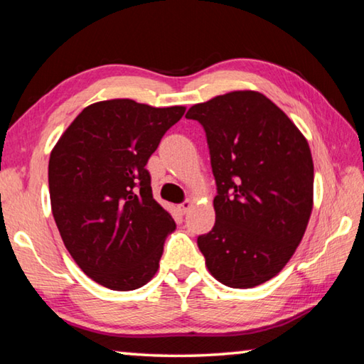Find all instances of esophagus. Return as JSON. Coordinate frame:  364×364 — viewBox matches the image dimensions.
Segmentation results:
<instances>
[{
	"mask_svg": "<svg viewBox=\"0 0 364 364\" xmlns=\"http://www.w3.org/2000/svg\"><path fill=\"white\" fill-rule=\"evenodd\" d=\"M191 207H193V202H191V200H184V202H181L180 205H178V208H180L181 213H188L191 210Z\"/></svg>",
	"mask_w": 364,
	"mask_h": 364,
	"instance_id": "34e87169",
	"label": "esophagus"
}]
</instances>
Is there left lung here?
Here are the masks:
<instances>
[{"label": "left lung", "mask_w": 364, "mask_h": 364, "mask_svg": "<svg viewBox=\"0 0 364 364\" xmlns=\"http://www.w3.org/2000/svg\"><path fill=\"white\" fill-rule=\"evenodd\" d=\"M186 119L204 127L217 183L215 225L197 237L207 268L228 287L263 284L291 260L310 220V146L258 91L196 104Z\"/></svg>", "instance_id": "8db88e82"}]
</instances>
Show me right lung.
Segmentation results:
<instances>
[{"mask_svg":"<svg viewBox=\"0 0 364 364\" xmlns=\"http://www.w3.org/2000/svg\"><path fill=\"white\" fill-rule=\"evenodd\" d=\"M186 107L133 100L85 107L49 157L53 217L86 276L112 291H134L157 273L171 215L152 197L146 164Z\"/></svg>","mask_w":364,"mask_h":364,"instance_id":"1","label":"right lung"}]
</instances>
